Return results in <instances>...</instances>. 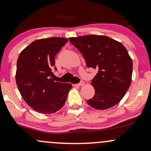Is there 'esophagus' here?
Listing matches in <instances>:
<instances>
[{"instance_id": "esophagus-1", "label": "esophagus", "mask_w": 151, "mask_h": 151, "mask_svg": "<svg viewBox=\"0 0 151 151\" xmlns=\"http://www.w3.org/2000/svg\"><path fill=\"white\" fill-rule=\"evenodd\" d=\"M85 84V83L83 82V81H81V83H78V84H77V85H76V86H83V85Z\"/></svg>"}]
</instances>
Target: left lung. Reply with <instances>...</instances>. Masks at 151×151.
I'll return each instance as SVG.
<instances>
[{
	"label": "left lung",
	"mask_w": 151,
	"mask_h": 151,
	"mask_svg": "<svg viewBox=\"0 0 151 151\" xmlns=\"http://www.w3.org/2000/svg\"><path fill=\"white\" fill-rule=\"evenodd\" d=\"M69 41L83 54L87 66L98 69L91 83L95 95L88 104L100 110L118 104L132 83L133 62L124 46L102 35L71 37Z\"/></svg>",
	"instance_id": "8db88e82"
}]
</instances>
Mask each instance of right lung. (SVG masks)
I'll return each instance as SVG.
<instances>
[{
    "instance_id": "1",
    "label": "right lung",
    "mask_w": 151,
    "mask_h": 151,
    "mask_svg": "<svg viewBox=\"0 0 151 151\" xmlns=\"http://www.w3.org/2000/svg\"><path fill=\"white\" fill-rule=\"evenodd\" d=\"M67 42L63 37L37 40L19 55L16 84L26 103L37 112L52 114L61 109L72 88L70 83L54 82L51 78L55 56Z\"/></svg>"
}]
</instances>
